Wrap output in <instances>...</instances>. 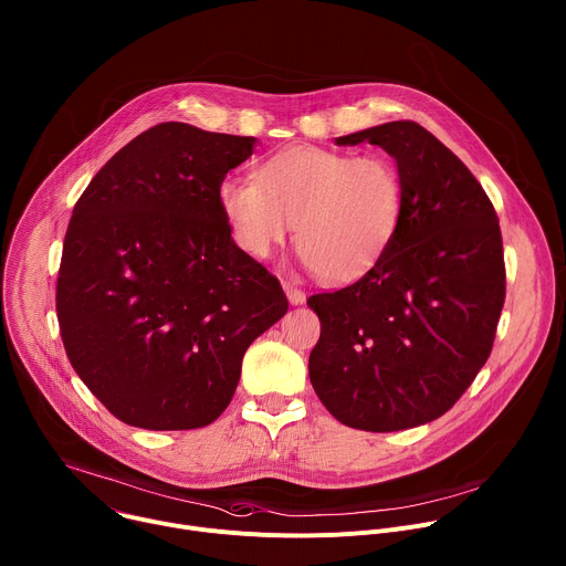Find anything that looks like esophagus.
<instances>
[{
  "label": "esophagus",
  "mask_w": 566,
  "mask_h": 566,
  "mask_svg": "<svg viewBox=\"0 0 566 566\" xmlns=\"http://www.w3.org/2000/svg\"><path fill=\"white\" fill-rule=\"evenodd\" d=\"M284 291H286V297H289V302H291L293 306H300V304L306 302V293H304L302 289H297L295 284L284 282Z\"/></svg>",
  "instance_id": "1"
}]
</instances>
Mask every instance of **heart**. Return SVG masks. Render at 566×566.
I'll use <instances>...</instances> for the list:
<instances>
[{"instance_id":"b5f03b06","label":"heart","mask_w":566,"mask_h":566,"mask_svg":"<svg viewBox=\"0 0 566 566\" xmlns=\"http://www.w3.org/2000/svg\"><path fill=\"white\" fill-rule=\"evenodd\" d=\"M253 175L218 188L233 242L264 260L289 240L328 284L366 275L391 247L405 209V184L387 155H350L311 144L289 146Z\"/></svg>"}]
</instances>
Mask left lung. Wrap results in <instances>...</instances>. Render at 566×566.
Here are the masks:
<instances>
[{
	"mask_svg": "<svg viewBox=\"0 0 566 566\" xmlns=\"http://www.w3.org/2000/svg\"><path fill=\"white\" fill-rule=\"evenodd\" d=\"M375 144L405 184L398 233L366 275L308 297L322 333L311 385L342 424L389 433L444 416L484 366L506 273L495 209L473 172L416 122L337 137Z\"/></svg>",
	"mask_w": 566,
	"mask_h": 566,
	"instance_id": "obj_1",
	"label": "left lung"
}]
</instances>
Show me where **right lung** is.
I'll return each mask as SVG.
<instances>
[{
	"mask_svg": "<svg viewBox=\"0 0 566 566\" xmlns=\"http://www.w3.org/2000/svg\"><path fill=\"white\" fill-rule=\"evenodd\" d=\"M255 142L157 124L99 168L73 209L55 297L62 342L91 394L130 427L216 422L247 348L289 311L218 200Z\"/></svg>",
	"mask_w": 566,
	"mask_h": 566,
	"instance_id": "1",
	"label": "right lung"
}]
</instances>
